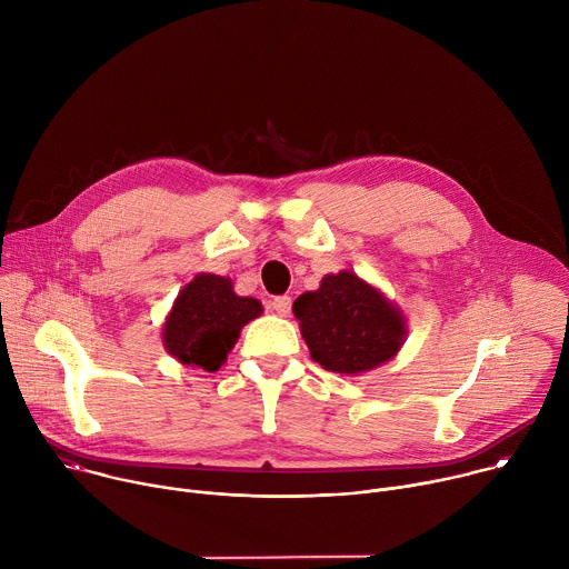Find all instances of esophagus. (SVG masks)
<instances>
[{"mask_svg": "<svg viewBox=\"0 0 569 569\" xmlns=\"http://www.w3.org/2000/svg\"><path fill=\"white\" fill-rule=\"evenodd\" d=\"M290 306H292V299H290L288 295L272 299V310H274L277 315H283V317H286V315L290 312Z\"/></svg>", "mask_w": 569, "mask_h": 569, "instance_id": "34e87169", "label": "esophagus"}]
</instances>
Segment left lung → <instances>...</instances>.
<instances>
[{
	"label": "left lung",
	"instance_id": "obj_1",
	"mask_svg": "<svg viewBox=\"0 0 569 569\" xmlns=\"http://www.w3.org/2000/svg\"><path fill=\"white\" fill-rule=\"evenodd\" d=\"M292 312L310 358L336 373H362L402 345L405 319L376 288L351 272L329 274L319 290L303 292Z\"/></svg>",
	"mask_w": 569,
	"mask_h": 569
}]
</instances>
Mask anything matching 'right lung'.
<instances>
[{"mask_svg": "<svg viewBox=\"0 0 569 569\" xmlns=\"http://www.w3.org/2000/svg\"><path fill=\"white\" fill-rule=\"evenodd\" d=\"M261 310L254 297H238L229 279L198 274L173 303L164 323V347L182 365L218 371L240 329Z\"/></svg>", "mask_w": 569, "mask_h": 569, "instance_id": "right-lung-1", "label": "right lung"}]
</instances>
